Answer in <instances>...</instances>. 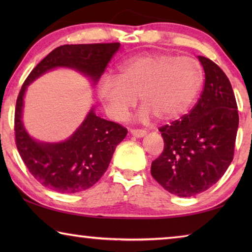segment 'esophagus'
I'll list each match as a JSON object with an SVG mask.
<instances>
[{"mask_svg": "<svg viewBox=\"0 0 252 252\" xmlns=\"http://www.w3.org/2000/svg\"><path fill=\"white\" fill-rule=\"evenodd\" d=\"M131 134L136 136V138H142L147 134V131L142 129H131Z\"/></svg>", "mask_w": 252, "mask_h": 252, "instance_id": "esophagus-1", "label": "esophagus"}]
</instances>
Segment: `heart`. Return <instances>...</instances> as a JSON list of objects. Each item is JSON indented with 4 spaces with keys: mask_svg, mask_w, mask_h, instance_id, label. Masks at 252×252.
<instances>
[{
    "mask_svg": "<svg viewBox=\"0 0 252 252\" xmlns=\"http://www.w3.org/2000/svg\"><path fill=\"white\" fill-rule=\"evenodd\" d=\"M202 83L203 69L195 59L147 53L127 59L118 67L116 76H103L97 94L114 120H122L139 96L142 120L155 116L160 121H170L187 112Z\"/></svg>",
    "mask_w": 252,
    "mask_h": 252,
    "instance_id": "1",
    "label": "heart"
}]
</instances>
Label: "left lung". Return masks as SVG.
Segmentation results:
<instances>
[{
	"mask_svg": "<svg viewBox=\"0 0 252 252\" xmlns=\"http://www.w3.org/2000/svg\"><path fill=\"white\" fill-rule=\"evenodd\" d=\"M198 59L206 75L203 91L180 121L160 127L164 149L151 164L155 180L178 197H192L218 182L233 159L239 126L227 75L210 59Z\"/></svg>",
	"mask_w": 252,
	"mask_h": 252,
	"instance_id": "obj_1",
	"label": "left lung"
}]
</instances>
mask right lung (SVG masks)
I'll return each instance as SVG.
<instances>
[{
	"instance_id": "right-lung-1",
	"label": "right lung",
	"mask_w": 252,
	"mask_h": 252,
	"mask_svg": "<svg viewBox=\"0 0 252 252\" xmlns=\"http://www.w3.org/2000/svg\"><path fill=\"white\" fill-rule=\"evenodd\" d=\"M119 48L118 42L61 45L46 55L24 81L15 106V143L30 173L45 188L60 193L89 189L106 171L114 150L126 138L127 130L119 123L95 116L91 109L79 129L65 141H35L22 122L23 97L28 85L60 66L79 71L95 84Z\"/></svg>"
}]
</instances>
